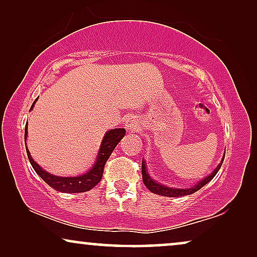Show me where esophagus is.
<instances>
[{"label": "esophagus", "instance_id": "obj_1", "mask_svg": "<svg viewBox=\"0 0 257 257\" xmlns=\"http://www.w3.org/2000/svg\"><path fill=\"white\" fill-rule=\"evenodd\" d=\"M126 127H127L128 131H138L140 128V122L136 117H130L127 119V121H126Z\"/></svg>", "mask_w": 257, "mask_h": 257}]
</instances>
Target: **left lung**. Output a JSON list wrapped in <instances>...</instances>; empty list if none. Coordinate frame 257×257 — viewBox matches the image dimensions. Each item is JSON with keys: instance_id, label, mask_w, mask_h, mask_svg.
<instances>
[{"instance_id": "8db88e82", "label": "left lung", "mask_w": 257, "mask_h": 257, "mask_svg": "<svg viewBox=\"0 0 257 257\" xmlns=\"http://www.w3.org/2000/svg\"><path fill=\"white\" fill-rule=\"evenodd\" d=\"M223 159L224 157L222 158V161L219 164V166L215 168V171L213 172L212 174L208 175V177L203 179L199 182L198 185H195L194 187L192 188H186V189H178V188H171V187H166V186L164 185H159L157 184L156 181L152 180V178H150L149 173L146 172V166H145V161L143 159V163H142V174H143V181L144 184L147 188L150 189L152 193H156V194H159V195H164V196H184V195H188V194H193V193H195L196 191H199L200 188H202L203 186L206 184H208V182L212 180V179L215 177V174L219 172L221 165L223 163Z\"/></svg>"}]
</instances>
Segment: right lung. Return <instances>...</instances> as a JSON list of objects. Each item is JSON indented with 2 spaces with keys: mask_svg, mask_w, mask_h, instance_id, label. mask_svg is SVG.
I'll use <instances>...</instances> for the list:
<instances>
[{
  "mask_svg": "<svg viewBox=\"0 0 257 257\" xmlns=\"http://www.w3.org/2000/svg\"><path fill=\"white\" fill-rule=\"evenodd\" d=\"M36 100H35L34 104L31 105V108L34 107ZM27 135H28V131L26 127L24 139H27ZM124 136H125L124 128L111 130V131L105 133V137L103 142H101V145L99 149V153H98L96 164H94V166L91 168L87 173L79 175V177L64 178V177H57V175H52L50 173H48V172H45L44 170H42V168L35 163L28 149H27V154L35 172H36V173L40 175V177L43 179V180L47 182L50 187L64 193H83V192L90 191L91 188H93L94 186L101 180L105 164H106V161L108 158H110L111 153L113 152L115 146L118 145V143L120 142Z\"/></svg>",
  "mask_w": 257,
  "mask_h": 257,
  "instance_id": "add662e5",
  "label": "right lung"
}]
</instances>
